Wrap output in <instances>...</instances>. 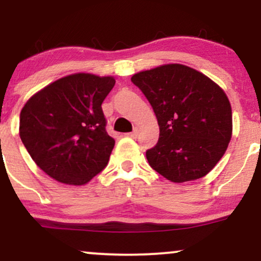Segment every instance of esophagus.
Masks as SVG:
<instances>
[{"mask_svg": "<svg viewBox=\"0 0 261 261\" xmlns=\"http://www.w3.org/2000/svg\"><path fill=\"white\" fill-rule=\"evenodd\" d=\"M139 133H140V128H139V127H135L133 133H128V134H126V135H127V136L133 137V139H136V137L139 136Z\"/></svg>", "mask_w": 261, "mask_h": 261, "instance_id": "esophagus-1", "label": "esophagus"}]
</instances>
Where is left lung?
Masks as SVG:
<instances>
[{"label":"left lung","mask_w":261,"mask_h":261,"mask_svg":"<svg viewBox=\"0 0 261 261\" xmlns=\"http://www.w3.org/2000/svg\"><path fill=\"white\" fill-rule=\"evenodd\" d=\"M131 81L153 108L160 126L158 143L146 152L149 166L173 182L211 172L232 137V108L223 89L181 64L141 71Z\"/></svg>","instance_id":"8db88e82"}]
</instances>
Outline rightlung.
<instances>
[{
  "label": "right lung",
  "mask_w": 261,
  "mask_h": 261,
  "mask_svg": "<svg viewBox=\"0 0 261 261\" xmlns=\"http://www.w3.org/2000/svg\"><path fill=\"white\" fill-rule=\"evenodd\" d=\"M114 85L113 76L72 73L27 100L20 140L50 178L81 187L106 168L115 141L106 130L101 103Z\"/></svg>",
  "instance_id": "add662e5"
}]
</instances>
